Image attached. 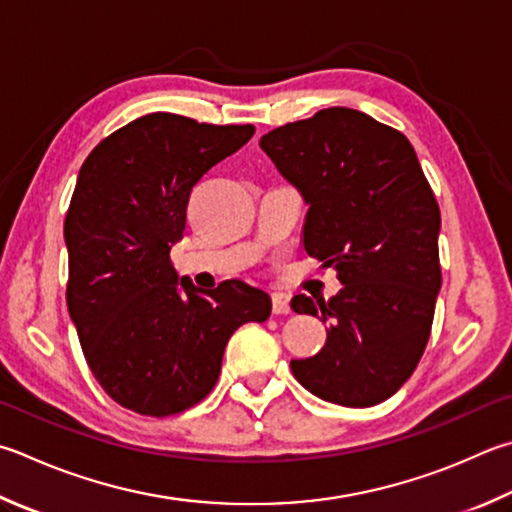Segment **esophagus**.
Instances as JSON below:
<instances>
[{
	"label": "esophagus",
	"instance_id": "1",
	"mask_svg": "<svg viewBox=\"0 0 512 512\" xmlns=\"http://www.w3.org/2000/svg\"><path fill=\"white\" fill-rule=\"evenodd\" d=\"M273 313L275 315H286L291 313V300L284 293H273Z\"/></svg>",
	"mask_w": 512,
	"mask_h": 512
}]
</instances>
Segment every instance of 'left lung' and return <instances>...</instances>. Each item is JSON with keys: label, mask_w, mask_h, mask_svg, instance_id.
Segmentation results:
<instances>
[{"label": "left lung", "mask_w": 512, "mask_h": 512, "mask_svg": "<svg viewBox=\"0 0 512 512\" xmlns=\"http://www.w3.org/2000/svg\"><path fill=\"white\" fill-rule=\"evenodd\" d=\"M302 194V244L342 284L331 300L295 295L291 309L329 322L311 358L291 360L322 401L369 407L412 376L441 288V212L407 138L367 114L329 107L259 138Z\"/></svg>", "instance_id": "1"}]
</instances>
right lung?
<instances>
[{
  "label": "right lung",
  "instance_id": "right-lung-1",
  "mask_svg": "<svg viewBox=\"0 0 512 512\" xmlns=\"http://www.w3.org/2000/svg\"><path fill=\"white\" fill-rule=\"evenodd\" d=\"M253 134L156 111L100 141L80 167L64 219L67 306L91 374L127 410L170 416L197 405L232 333L271 315L259 288L228 280L201 291L170 262L192 188Z\"/></svg>",
  "mask_w": 512,
  "mask_h": 512
}]
</instances>
